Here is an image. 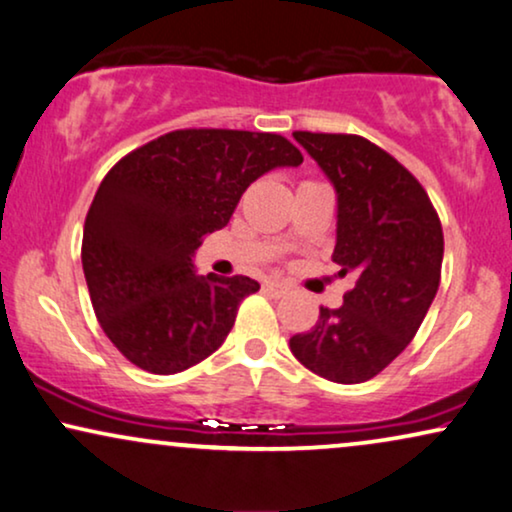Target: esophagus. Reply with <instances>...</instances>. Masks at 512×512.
<instances>
[{
  "instance_id": "34e87169",
  "label": "esophagus",
  "mask_w": 512,
  "mask_h": 512,
  "mask_svg": "<svg viewBox=\"0 0 512 512\" xmlns=\"http://www.w3.org/2000/svg\"><path fill=\"white\" fill-rule=\"evenodd\" d=\"M264 290H267L269 295L281 297V295L288 293V286H286V283H281V281H264Z\"/></svg>"
}]
</instances>
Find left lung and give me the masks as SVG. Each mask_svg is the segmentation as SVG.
I'll list each match as a JSON object with an SVG mask.
<instances>
[{
	"label": "left lung",
	"instance_id": "8db88e82",
	"mask_svg": "<svg viewBox=\"0 0 512 512\" xmlns=\"http://www.w3.org/2000/svg\"><path fill=\"white\" fill-rule=\"evenodd\" d=\"M338 193L333 262L354 288L342 307H321L312 331L290 338L302 366L354 385L404 352L439 288L444 234L420 181L357 134L293 132Z\"/></svg>",
	"mask_w": 512,
	"mask_h": 512
}]
</instances>
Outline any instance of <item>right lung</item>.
I'll list each match as a JSON object with an SVG mask.
<instances>
[{
	"instance_id": "obj_1",
	"label": "right lung",
	"mask_w": 512,
	"mask_h": 512,
	"mask_svg": "<svg viewBox=\"0 0 512 512\" xmlns=\"http://www.w3.org/2000/svg\"><path fill=\"white\" fill-rule=\"evenodd\" d=\"M302 153L281 134L174 129L127 153L84 219L82 269L103 333L134 366L172 375L208 359L257 293L248 276H198L193 255L245 189Z\"/></svg>"
}]
</instances>
